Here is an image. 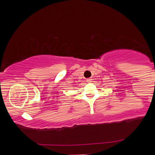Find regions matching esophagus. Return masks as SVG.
<instances>
[{"label":"esophagus","mask_w":155,"mask_h":155,"mask_svg":"<svg viewBox=\"0 0 155 155\" xmlns=\"http://www.w3.org/2000/svg\"><path fill=\"white\" fill-rule=\"evenodd\" d=\"M92 79H91V78H88V79H87V82H92Z\"/></svg>","instance_id":"1"}]
</instances>
